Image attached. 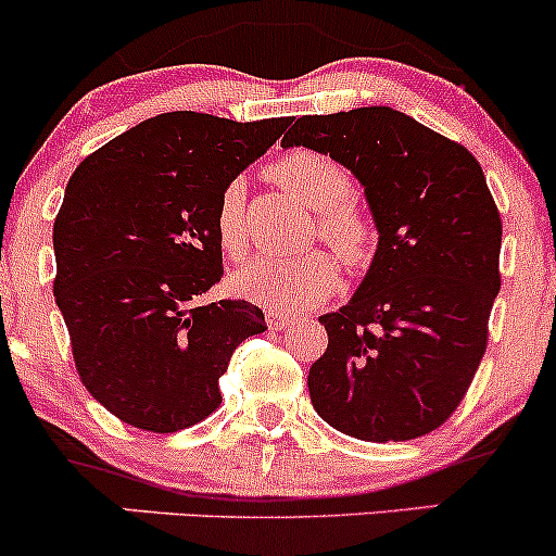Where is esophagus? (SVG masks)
<instances>
[{
    "instance_id": "1",
    "label": "esophagus",
    "mask_w": 556,
    "mask_h": 556,
    "mask_svg": "<svg viewBox=\"0 0 556 556\" xmlns=\"http://www.w3.org/2000/svg\"><path fill=\"white\" fill-rule=\"evenodd\" d=\"M292 321L290 314H282V311H268L266 314V325L268 329H285Z\"/></svg>"
}]
</instances>
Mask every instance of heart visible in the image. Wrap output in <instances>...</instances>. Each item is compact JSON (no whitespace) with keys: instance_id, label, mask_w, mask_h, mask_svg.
Returning a JSON list of instances; mask_svg holds the SVG:
<instances>
[{"instance_id":"heart-1","label":"heart","mask_w":556,"mask_h":556,"mask_svg":"<svg viewBox=\"0 0 556 556\" xmlns=\"http://www.w3.org/2000/svg\"><path fill=\"white\" fill-rule=\"evenodd\" d=\"M271 174L292 198L319 213L321 237L348 264H364L371 248V224L353 203L351 179L316 152H292ZM216 237L229 255L245 248V181L231 179L216 205ZM340 282V264L325 250L301 255H255L235 274V290L248 301L277 311L319 306Z\"/></svg>"}]
</instances>
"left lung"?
I'll return each instance as SVG.
<instances>
[{
	"label": "left lung",
	"instance_id": "8db88e82",
	"mask_svg": "<svg viewBox=\"0 0 556 556\" xmlns=\"http://www.w3.org/2000/svg\"><path fill=\"white\" fill-rule=\"evenodd\" d=\"M285 148H308L364 187L377 250L308 369L316 414L358 441H412L465 399L496 301L502 218L475 155L393 108L303 115Z\"/></svg>",
	"mask_w": 556,
	"mask_h": 556
}]
</instances>
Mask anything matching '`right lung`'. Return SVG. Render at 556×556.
I'll use <instances>...</instances> for the list:
<instances>
[{
    "instance_id": "1",
    "label": "right lung",
    "mask_w": 556,
    "mask_h": 556,
    "mask_svg": "<svg viewBox=\"0 0 556 556\" xmlns=\"http://www.w3.org/2000/svg\"><path fill=\"white\" fill-rule=\"evenodd\" d=\"M288 124L176 110L110 139L73 170L54 218V301L78 377L126 425L176 432L208 417L235 348L266 329L253 303L200 306V298L224 274V187Z\"/></svg>"
}]
</instances>
